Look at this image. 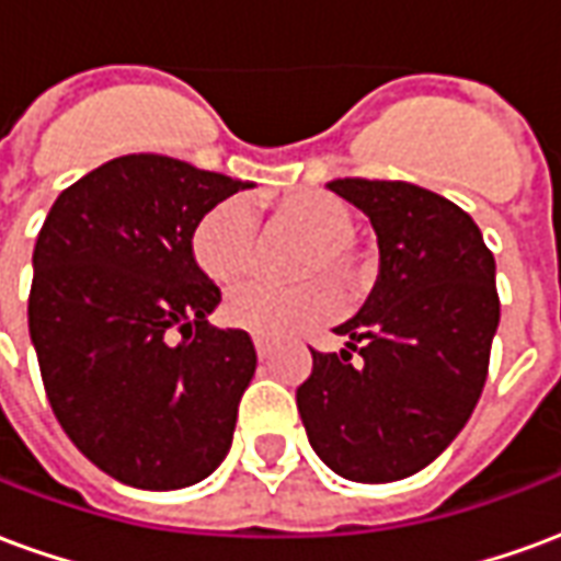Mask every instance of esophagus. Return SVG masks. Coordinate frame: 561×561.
<instances>
[{"mask_svg": "<svg viewBox=\"0 0 561 561\" xmlns=\"http://www.w3.org/2000/svg\"><path fill=\"white\" fill-rule=\"evenodd\" d=\"M252 342H255V352H257V357H261V360H264V357H267V354H270V345H267V342H264V340H261V336H255V340H252Z\"/></svg>", "mask_w": 561, "mask_h": 561, "instance_id": "34e87169", "label": "esophagus"}]
</instances>
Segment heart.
Listing matches in <instances>:
<instances>
[{
	"mask_svg": "<svg viewBox=\"0 0 561 561\" xmlns=\"http://www.w3.org/2000/svg\"><path fill=\"white\" fill-rule=\"evenodd\" d=\"M264 231L300 237L288 257L297 282H249L225 300L233 328L264 336H285L336 312L340 300L354 306L373 291L376 257L354 233V213L342 197L318 188H297L261 204ZM197 267L219 285L245 279L257 261V225L243 197H221L197 216L192 228ZM341 297L336 298L335 294Z\"/></svg>",
	"mask_w": 561,
	"mask_h": 561,
	"instance_id": "heart-1",
	"label": "heart"
}]
</instances>
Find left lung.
Instances as JSON below:
<instances>
[{"label":"left lung","mask_w":561,"mask_h":561,"mask_svg":"<svg viewBox=\"0 0 561 561\" xmlns=\"http://www.w3.org/2000/svg\"><path fill=\"white\" fill-rule=\"evenodd\" d=\"M328 185L369 216L381 273L336 328L345 352H312L297 409L336 474L400 481L430 466L481 400L499 328L495 261L469 213L430 188L360 176Z\"/></svg>","instance_id":"obj_1"}]
</instances>
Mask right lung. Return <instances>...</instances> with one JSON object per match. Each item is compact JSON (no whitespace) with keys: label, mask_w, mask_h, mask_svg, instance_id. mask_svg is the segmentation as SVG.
Returning <instances> with one entry per match:
<instances>
[{"label":"right lung","mask_w":561,"mask_h":561,"mask_svg":"<svg viewBox=\"0 0 561 561\" xmlns=\"http://www.w3.org/2000/svg\"><path fill=\"white\" fill-rule=\"evenodd\" d=\"M240 188L171 156H119L68 185L35 240L30 336L50 409L128 486H192L231 447L257 354L245 330L207 321L221 291L192 228Z\"/></svg>","instance_id":"1"}]
</instances>
